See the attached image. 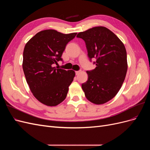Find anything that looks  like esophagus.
<instances>
[{"label": "esophagus", "instance_id": "1", "mask_svg": "<svg viewBox=\"0 0 150 150\" xmlns=\"http://www.w3.org/2000/svg\"><path fill=\"white\" fill-rule=\"evenodd\" d=\"M80 72H81L80 71H76V75H78L80 73Z\"/></svg>", "mask_w": 150, "mask_h": 150}]
</instances>
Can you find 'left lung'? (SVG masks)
<instances>
[{"instance_id":"1","label":"left lung","mask_w":150,"mask_h":150,"mask_svg":"<svg viewBox=\"0 0 150 150\" xmlns=\"http://www.w3.org/2000/svg\"><path fill=\"white\" fill-rule=\"evenodd\" d=\"M90 60L96 59V68L88 71V80L82 84L85 96L94 104L109 101L118 93L128 69L127 54L123 43L105 27H94L81 32Z\"/></svg>"}]
</instances>
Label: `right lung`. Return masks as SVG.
I'll return each instance as SVG.
<instances>
[{
	"instance_id": "add662e5",
	"label": "right lung",
	"mask_w": 150,
	"mask_h": 150,
	"mask_svg": "<svg viewBox=\"0 0 150 150\" xmlns=\"http://www.w3.org/2000/svg\"><path fill=\"white\" fill-rule=\"evenodd\" d=\"M76 34L44 30L25 44L22 68L26 81L34 96L45 105L57 106L66 98L75 72L56 69L53 64L62 61L61 56L67 44Z\"/></svg>"
}]
</instances>
